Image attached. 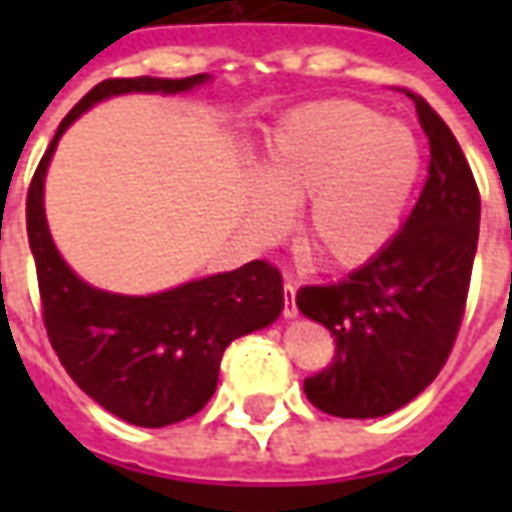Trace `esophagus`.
<instances>
[{"mask_svg": "<svg viewBox=\"0 0 512 512\" xmlns=\"http://www.w3.org/2000/svg\"><path fill=\"white\" fill-rule=\"evenodd\" d=\"M282 293H285V310H282V315H285V318H296V315H299V310H296V288H293L290 282H285V285H282Z\"/></svg>", "mask_w": 512, "mask_h": 512, "instance_id": "esophagus-1", "label": "esophagus"}]
</instances>
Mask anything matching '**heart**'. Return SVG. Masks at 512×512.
Segmentation results:
<instances>
[{
	"label": "heart",
	"mask_w": 512,
	"mask_h": 512,
	"mask_svg": "<svg viewBox=\"0 0 512 512\" xmlns=\"http://www.w3.org/2000/svg\"><path fill=\"white\" fill-rule=\"evenodd\" d=\"M419 172L406 128L384 123L356 101H323L279 126L257 167L260 197L252 222L263 235L301 211V246L329 268H354L378 255L395 233Z\"/></svg>",
	"instance_id": "b5f03b06"
}]
</instances>
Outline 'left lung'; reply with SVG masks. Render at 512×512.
I'll return each instance as SVG.
<instances>
[{"instance_id":"left-lung-1","label":"left lung","mask_w":512,"mask_h":512,"mask_svg":"<svg viewBox=\"0 0 512 512\" xmlns=\"http://www.w3.org/2000/svg\"><path fill=\"white\" fill-rule=\"evenodd\" d=\"M428 178L406 224L365 266L332 285H304L299 310L334 337V356L304 378L323 414L370 419L411 403L439 376L461 329L472 279L480 191L458 139L422 95Z\"/></svg>"}]
</instances>
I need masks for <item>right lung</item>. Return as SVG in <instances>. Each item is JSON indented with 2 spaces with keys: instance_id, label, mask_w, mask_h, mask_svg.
<instances>
[{
  "instance_id": "right-lung-1",
  "label": "right lung",
  "mask_w": 512,
  "mask_h": 512,
  "mask_svg": "<svg viewBox=\"0 0 512 512\" xmlns=\"http://www.w3.org/2000/svg\"><path fill=\"white\" fill-rule=\"evenodd\" d=\"M189 79H106L65 115L27 191V235L38 271L43 326L68 376L98 406L139 428H164L194 417L219 381L224 348L277 321L282 274L268 260L186 282L156 296H115L90 288L54 249L43 178L57 139L84 109L120 93H183Z\"/></svg>"
}]
</instances>
